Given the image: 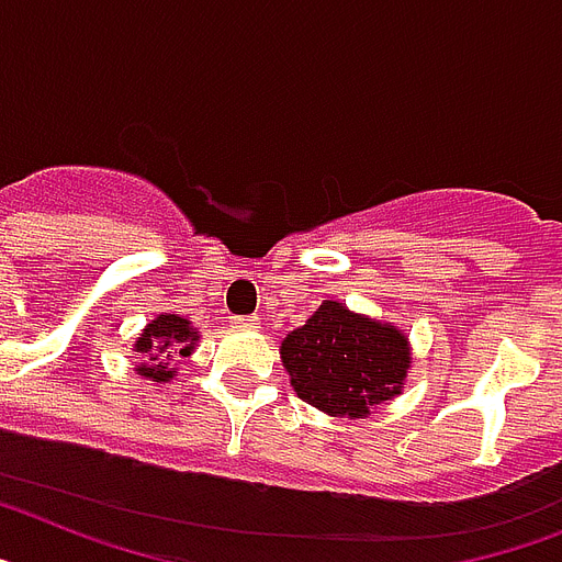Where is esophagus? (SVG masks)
I'll return each instance as SVG.
<instances>
[{
	"label": "esophagus",
	"mask_w": 562,
	"mask_h": 562,
	"mask_svg": "<svg viewBox=\"0 0 562 562\" xmlns=\"http://www.w3.org/2000/svg\"><path fill=\"white\" fill-rule=\"evenodd\" d=\"M232 324H235V327H240V330H255V327H258V315H235V318H232Z\"/></svg>",
	"instance_id": "1"
}]
</instances>
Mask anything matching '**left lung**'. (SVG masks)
I'll use <instances>...</instances> for the list:
<instances>
[{
    "label": "left lung",
    "instance_id": "8db88e82",
    "mask_svg": "<svg viewBox=\"0 0 562 562\" xmlns=\"http://www.w3.org/2000/svg\"><path fill=\"white\" fill-rule=\"evenodd\" d=\"M281 361L307 405L341 419H364L402 393L411 347L393 324L324 301L304 327L281 341Z\"/></svg>",
    "mask_w": 562,
    "mask_h": 562
}]
</instances>
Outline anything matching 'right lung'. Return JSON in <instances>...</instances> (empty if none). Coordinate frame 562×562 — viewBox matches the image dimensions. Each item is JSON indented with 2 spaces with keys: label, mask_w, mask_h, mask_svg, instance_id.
<instances>
[{
  "label": "right lung",
  "mask_w": 562,
  "mask_h": 562,
  "mask_svg": "<svg viewBox=\"0 0 562 562\" xmlns=\"http://www.w3.org/2000/svg\"><path fill=\"white\" fill-rule=\"evenodd\" d=\"M194 345H198V330L189 324V318L175 313L157 315L155 322L146 324V330L134 345V353L143 356L137 373L146 375L148 382H169L178 373L171 364L192 356Z\"/></svg>",
  "instance_id": "obj_1"
}]
</instances>
